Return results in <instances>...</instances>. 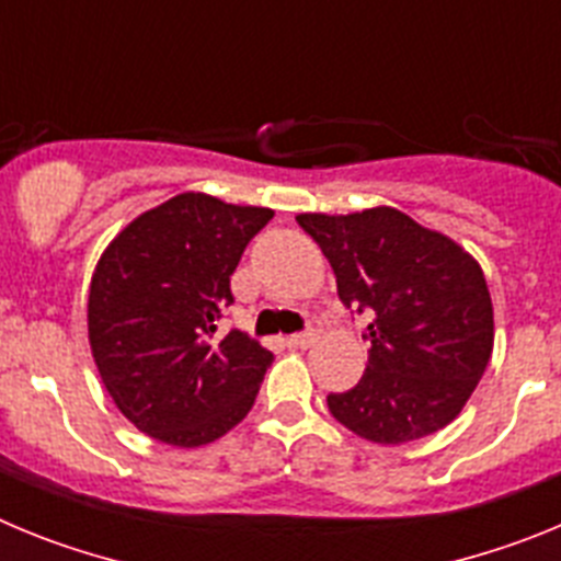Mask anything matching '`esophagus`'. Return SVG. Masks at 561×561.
Returning <instances> with one entry per match:
<instances>
[{"instance_id":"obj_1","label":"esophagus","mask_w":561,"mask_h":561,"mask_svg":"<svg viewBox=\"0 0 561 561\" xmlns=\"http://www.w3.org/2000/svg\"><path fill=\"white\" fill-rule=\"evenodd\" d=\"M317 334H320V323H317V320H309V329L300 331V334H291L289 345L291 348H309V345H314Z\"/></svg>"}]
</instances>
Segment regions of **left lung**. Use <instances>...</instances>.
Returning <instances> with one entry per match:
<instances>
[{
  "instance_id": "1",
  "label": "left lung",
  "mask_w": 561,
  "mask_h": 561,
  "mask_svg": "<svg viewBox=\"0 0 561 561\" xmlns=\"http://www.w3.org/2000/svg\"><path fill=\"white\" fill-rule=\"evenodd\" d=\"M297 225L329 257L342 304L370 311L368 368L329 396L331 415L374 444L447 427L492 359L494 311L478 261L396 207L300 213Z\"/></svg>"
}]
</instances>
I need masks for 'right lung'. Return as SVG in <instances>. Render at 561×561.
Returning <instances> with one entry per match:
<instances>
[{"label": "right lung", "instance_id": "right-lung-1", "mask_svg": "<svg viewBox=\"0 0 561 561\" xmlns=\"http://www.w3.org/2000/svg\"><path fill=\"white\" fill-rule=\"evenodd\" d=\"M275 213L180 193L114 238L89 286V345L117 410L171 447L230 433L255 404L272 354L216 334L230 275Z\"/></svg>", "mask_w": 561, "mask_h": 561}]
</instances>
